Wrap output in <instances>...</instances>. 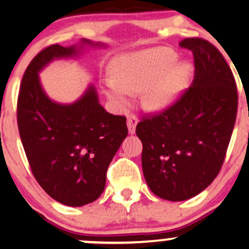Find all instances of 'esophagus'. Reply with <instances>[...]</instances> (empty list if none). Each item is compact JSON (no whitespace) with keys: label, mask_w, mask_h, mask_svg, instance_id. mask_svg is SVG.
<instances>
[{"label":"esophagus","mask_w":249,"mask_h":249,"mask_svg":"<svg viewBox=\"0 0 249 249\" xmlns=\"http://www.w3.org/2000/svg\"><path fill=\"white\" fill-rule=\"evenodd\" d=\"M138 124V118L136 116L130 115L127 117V128H128V133L133 134L136 132V126Z\"/></svg>","instance_id":"1"}]
</instances>
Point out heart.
I'll use <instances>...</instances> for the list:
<instances>
[{
  "label": "heart",
  "mask_w": 249,
  "mask_h": 249,
  "mask_svg": "<svg viewBox=\"0 0 249 249\" xmlns=\"http://www.w3.org/2000/svg\"><path fill=\"white\" fill-rule=\"evenodd\" d=\"M174 58L176 53L166 47L117 57L111 64L113 79L104 83L105 93L126 105L131 93L142 91V103L148 110H166L178 98L190 73L187 62Z\"/></svg>",
  "instance_id": "obj_1"
}]
</instances>
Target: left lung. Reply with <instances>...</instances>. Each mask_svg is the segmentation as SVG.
Returning <instances> with one entry per match:
<instances>
[{"label":"left lung","mask_w":249,"mask_h":249,"mask_svg":"<svg viewBox=\"0 0 249 249\" xmlns=\"http://www.w3.org/2000/svg\"><path fill=\"white\" fill-rule=\"evenodd\" d=\"M194 56V79L172 107L138 123L142 165L159 198L182 201L212 184L220 172L238 110L232 70L220 51L202 38L179 43Z\"/></svg>","instance_id":"left-lung-1"}]
</instances>
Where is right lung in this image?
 <instances>
[{
	"instance_id": "right-lung-1",
	"label": "right lung",
	"mask_w": 249,
	"mask_h": 249,
	"mask_svg": "<svg viewBox=\"0 0 249 249\" xmlns=\"http://www.w3.org/2000/svg\"><path fill=\"white\" fill-rule=\"evenodd\" d=\"M84 45L102 43L83 38L71 47L45 48L25 70L17 101V124L34 177L53 199L72 207L99 198L111 160L127 136L126 118L111 115L99 104L95 87L71 104L48 97L38 73L49 63L78 56Z\"/></svg>"
}]
</instances>
